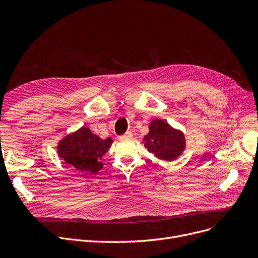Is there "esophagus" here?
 Instances as JSON below:
<instances>
[{
	"label": "esophagus",
	"mask_w": 258,
	"mask_h": 258,
	"mask_svg": "<svg viewBox=\"0 0 258 258\" xmlns=\"http://www.w3.org/2000/svg\"><path fill=\"white\" fill-rule=\"evenodd\" d=\"M133 137V133L132 132H126L124 135H122L119 138L120 139H131Z\"/></svg>",
	"instance_id": "1"
}]
</instances>
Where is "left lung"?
<instances>
[{
    "instance_id": "obj_1",
    "label": "left lung",
    "mask_w": 258,
    "mask_h": 258,
    "mask_svg": "<svg viewBox=\"0 0 258 258\" xmlns=\"http://www.w3.org/2000/svg\"><path fill=\"white\" fill-rule=\"evenodd\" d=\"M148 128L150 132L142 141L147 151L157 159L173 161L184 153L186 139L182 131L173 128L162 119H154Z\"/></svg>"
}]
</instances>
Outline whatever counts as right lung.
<instances>
[{"mask_svg":"<svg viewBox=\"0 0 258 258\" xmlns=\"http://www.w3.org/2000/svg\"><path fill=\"white\" fill-rule=\"evenodd\" d=\"M111 138L101 139L83 126L64 136L57 144V154L67 164L80 172L96 173L103 167L101 158L111 147Z\"/></svg>","mask_w":258,"mask_h":258,"instance_id":"1","label":"right lung"}]
</instances>
